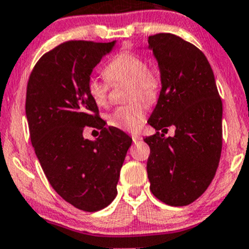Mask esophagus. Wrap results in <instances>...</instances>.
<instances>
[{
  "label": "esophagus",
  "instance_id": "1",
  "mask_svg": "<svg viewBox=\"0 0 249 249\" xmlns=\"http://www.w3.org/2000/svg\"><path fill=\"white\" fill-rule=\"evenodd\" d=\"M131 139H132V141H134V143H136V142H139V141L142 140V137L139 136V135H132Z\"/></svg>",
  "mask_w": 249,
  "mask_h": 249
}]
</instances>
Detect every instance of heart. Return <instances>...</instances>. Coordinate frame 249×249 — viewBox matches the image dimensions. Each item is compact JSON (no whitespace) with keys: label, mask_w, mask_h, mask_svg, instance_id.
<instances>
[{"label":"heart","mask_w":249,"mask_h":249,"mask_svg":"<svg viewBox=\"0 0 249 249\" xmlns=\"http://www.w3.org/2000/svg\"><path fill=\"white\" fill-rule=\"evenodd\" d=\"M104 74L112 85L129 83L126 99L134 100L113 110L108 118L109 125L124 131H137L147 115L145 102L154 104L159 97L162 85L161 72L158 67L147 66L145 60L136 53L123 52L105 66ZM87 92L96 106L104 107L108 102L109 85L106 80L91 77L87 83Z\"/></svg>","instance_id":"obj_1"}]
</instances>
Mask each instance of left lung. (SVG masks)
I'll return each mask as SVG.
<instances>
[{
    "label": "left lung",
    "mask_w": 249,
    "mask_h": 249,
    "mask_svg": "<svg viewBox=\"0 0 249 249\" xmlns=\"http://www.w3.org/2000/svg\"><path fill=\"white\" fill-rule=\"evenodd\" d=\"M162 77L159 100L148 124L150 192L170 206H187L205 193L219 164L223 105L212 67L194 44L172 34L148 37ZM175 136L165 138L168 127ZM161 129L162 133L159 131Z\"/></svg>",
    "instance_id": "8db88e82"
}]
</instances>
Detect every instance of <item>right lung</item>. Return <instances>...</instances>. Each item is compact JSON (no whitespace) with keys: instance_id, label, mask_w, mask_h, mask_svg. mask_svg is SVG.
Returning <instances> with one entry per match:
<instances>
[{"instance_id":"right-lung-1","label":"right lung","mask_w":249,"mask_h":249,"mask_svg":"<svg viewBox=\"0 0 249 249\" xmlns=\"http://www.w3.org/2000/svg\"><path fill=\"white\" fill-rule=\"evenodd\" d=\"M117 47L115 41H67L37 61L26 87L30 139L53 189L85 212L107 207L117 196L120 169L132 140L105 127L87 92L92 69ZM85 126L102 130L85 140Z\"/></svg>"}]
</instances>
